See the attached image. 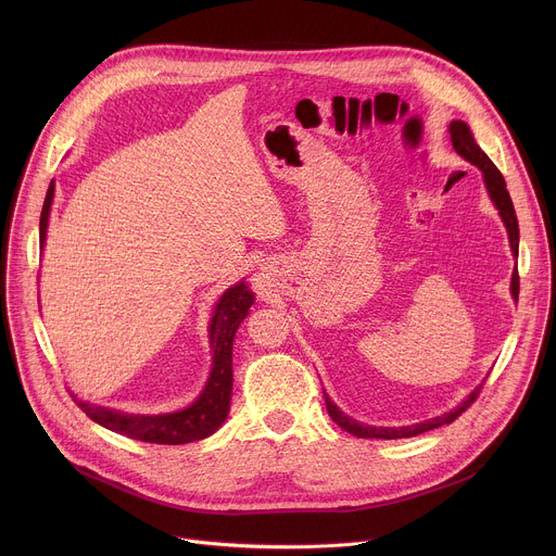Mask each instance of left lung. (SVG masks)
Listing matches in <instances>:
<instances>
[{
  "label": "left lung",
  "mask_w": 556,
  "mask_h": 556,
  "mask_svg": "<svg viewBox=\"0 0 556 556\" xmlns=\"http://www.w3.org/2000/svg\"><path fill=\"white\" fill-rule=\"evenodd\" d=\"M448 136H451V144L453 149L464 157L466 163L475 165L480 172H482V178H484V185H486V191H489V198L491 202L495 204V208L500 211V217L506 226V232H508V242H510V251H513V257L519 255V224H517V215H515V206H513V200H510V193L506 189V180L504 176L500 174V169L493 165L491 157L482 151V147L475 142L472 138V131L470 127L464 123V121H451L448 123ZM510 294L513 299L519 296V275L517 270L513 273V279H510ZM484 384V382H482ZM482 384L475 387L466 399L453 407L451 412L442 414V416H435L431 420H425V422H418V425H412V427H371V425H365V422H358L354 418H350L348 414H343L334 403L330 395L326 393V405H328V414L332 416V420L348 433L356 435V438H380V440H399V438H414V435H420L425 431H431V429H438L442 425H448L453 422L462 412H466V407L478 399V393L482 389Z\"/></svg>",
  "instance_id": "8db88e82"
}]
</instances>
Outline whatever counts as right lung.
I'll use <instances>...</instances> for the list:
<instances>
[{
	"label": "right lung",
	"mask_w": 556,
	"mask_h": 556,
	"mask_svg": "<svg viewBox=\"0 0 556 556\" xmlns=\"http://www.w3.org/2000/svg\"><path fill=\"white\" fill-rule=\"evenodd\" d=\"M54 200V180L48 187L46 202L39 219V244L43 249L50 208ZM255 294L247 281H237L226 288V292L215 303L211 324H208V343H211V371L204 389L198 399L178 412L169 414H127L112 407L90 405L78 401L76 405L86 412L97 425L127 435L131 440L151 442V444H187L213 435L230 412L232 393V341L240 324L247 319Z\"/></svg>",
	"instance_id": "1"
}]
</instances>
